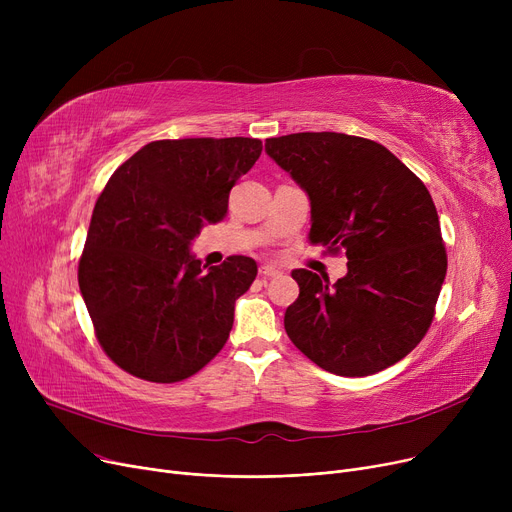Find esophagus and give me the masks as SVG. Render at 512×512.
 <instances>
[{
  "label": "esophagus",
  "instance_id": "1",
  "mask_svg": "<svg viewBox=\"0 0 512 512\" xmlns=\"http://www.w3.org/2000/svg\"><path fill=\"white\" fill-rule=\"evenodd\" d=\"M259 276L265 278V280H270V278H278L280 272L276 270V267H272V265H261L259 267Z\"/></svg>",
  "mask_w": 512,
  "mask_h": 512
}]
</instances>
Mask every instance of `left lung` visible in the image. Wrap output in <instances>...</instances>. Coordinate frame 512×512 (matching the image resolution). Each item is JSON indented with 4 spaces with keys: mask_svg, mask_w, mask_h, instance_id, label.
Returning a JSON list of instances; mask_svg holds the SVG:
<instances>
[{
    "mask_svg": "<svg viewBox=\"0 0 512 512\" xmlns=\"http://www.w3.org/2000/svg\"><path fill=\"white\" fill-rule=\"evenodd\" d=\"M265 151L311 199V245L344 253L348 274L294 270L284 315L292 344L346 378L407 357L432 326L446 276L438 211L425 184L384 145L342 132L267 139Z\"/></svg>",
    "mask_w": 512,
    "mask_h": 512,
    "instance_id": "left-lung-1",
    "label": "left lung"
}]
</instances>
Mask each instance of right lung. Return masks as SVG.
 Masks as SVG:
<instances>
[{
	"mask_svg": "<svg viewBox=\"0 0 512 512\" xmlns=\"http://www.w3.org/2000/svg\"><path fill=\"white\" fill-rule=\"evenodd\" d=\"M261 149L247 137L153 141L107 180L78 286L103 353L134 378L174 384L224 348L257 263L234 255L205 272L188 245L226 218L232 186Z\"/></svg>",
	"mask_w": 512,
	"mask_h": 512,
	"instance_id": "obj_1",
	"label": "right lung"
}]
</instances>
